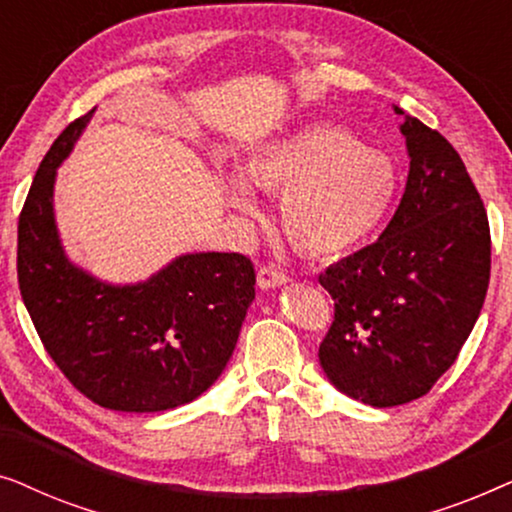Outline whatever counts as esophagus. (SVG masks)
<instances>
[{
  "mask_svg": "<svg viewBox=\"0 0 512 512\" xmlns=\"http://www.w3.org/2000/svg\"><path fill=\"white\" fill-rule=\"evenodd\" d=\"M286 282H289V277H286L282 270L272 268V265H263V268L258 270L256 284H258V289H261V291L279 289V286H284Z\"/></svg>",
  "mask_w": 512,
  "mask_h": 512,
  "instance_id": "esophagus-1",
  "label": "esophagus"
}]
</instances>
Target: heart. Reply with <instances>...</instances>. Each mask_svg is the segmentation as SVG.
<instances>
[{
    "instance_id": "1",
    "label": "heart",
    "mask_w": 512,
    "mask_h": 512,
    "mask_svg": "<svg viewBox=\"0 0 512 512\" xmlns=\"http://www.w3.org/2000/svg\"><path fill=\"white\" fill-rule=\"evenodd\" d=\"M251 186L282 198L279 216L293 249L333 258L359 249L382 228L401 174L389 153L338 125L317 123L256 146L244 158L242 177L221 174L223 200L256 219L261 205Z\"/></svg>"
}]
</instances>
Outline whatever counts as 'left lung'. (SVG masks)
<instances>
[{
    "mask_svg": "<svg viewBox=\"0 0 512 512\" xmlns=\"http://www.w3.org/2000/svg\"><path fill=\"white\" fill-rule=\"evenodd\" d=\"M394 111L410 158L401 205L380 240L319 277L335 300L321 368L373 408L415 401L452 366L480 317L492 263L487 212L464 160L440 132Z\"/></svg>",
    "mask_w": 512,
    "mask_h": 512,
    "instance_id": "1",
    "label": "left lung"
}]
</instances>
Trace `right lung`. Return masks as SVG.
Segmentation results:
<instances>
[{"mask_svg": "<svg viewBox=\"0 0 512 512\" xmlns=\"http://www.w3.org/2000/svg\"><path fill=\"white\" fill-rule=\"evenodd\" d=\"M95 109L69 123L41 160L18 221V284L46 352L102 408L160 412L212 387L254 300L242 254L195 251L135 284H111L62 247L53 191L58 167Z\"/></svg>", "mask_w": 512, "mask_h": 512, "instance_id": "1", "label": "right lung"}]
</instances>
